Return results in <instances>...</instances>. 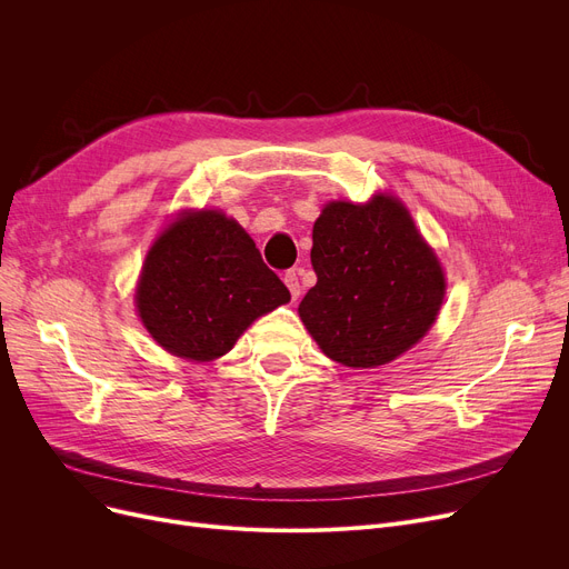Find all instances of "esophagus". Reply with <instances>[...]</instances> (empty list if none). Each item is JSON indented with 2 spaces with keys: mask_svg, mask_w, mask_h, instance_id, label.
I'll list each match as a JSON object with an SVG mask.
<instances>
[{
  "mask_svg": "<svg viewBox=\"0 0 569 569\" xmlns=\"http://www.w3.org/2000/svg\"><path fill=\"white\" fill-rule=\"evenodd\" d=\"M283 281H286V286H288V290H290V295H292V300H297V297H300V292H302L300 272H295V269H290V272L283 274Z\"/></svg>",
  "mask_w": 569,
  "mask_h": 569,
  "instance_id": "1",
  "label": "esophagus"
}]
</instances>
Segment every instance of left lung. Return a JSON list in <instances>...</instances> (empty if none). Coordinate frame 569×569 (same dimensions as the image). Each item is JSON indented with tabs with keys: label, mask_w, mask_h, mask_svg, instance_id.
Instances as JSON below:
<instances>
[{
	"label": "left lung",
	"mask_w": 569,
	"mask_h": 569,
	"mask_svg": "<svg viewBox=\"0 0 569 569\" xmlns=\"http://www.w3.org/2000/svg\"><path fill=\"white\" fill-rule=\"evenodd\" d=\"M316 286L300 318L330 360L371 369L392 362L433 325L445 277L408 209L390 196L330 202L313 226Z\"/></svg>",
	"instance_id": "left-lung-1"
}]
</instances>
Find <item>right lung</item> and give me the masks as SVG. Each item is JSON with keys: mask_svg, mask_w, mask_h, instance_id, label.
Returning a JSON list of instances; mask_svg holds the SVG:
<instances>
[{"mask_svg": "<svg viewBox=\"0 0 569 569\" xmlns=\"http://www.w3.org/2000/svg\"><path fill=\"white\" fill-rule=\"evenodd\" d=\"M286 302L288 288L253 239L214 209L189 212L163 230L136 290L147 332L196 362L226 355L256 318Z\"/></svg>", "mask_w": 569, "mask_h": 569, "instance_id": "1", "label": "right lung"}]
</instances>
